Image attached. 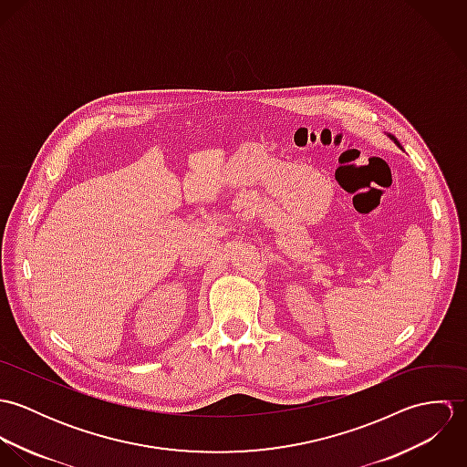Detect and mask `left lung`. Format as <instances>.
Returning <instances> with one entry per match:
<instances>
[{
	"mask_svg": "<svg viewBox=\"0 0 467 467\" xmlns=\"http://www.w3.org/2000/svg\"><path fill=\"white\" fill-rule=\"evenodd\" d=\"M389 138H390V140H394V143H398V145H400V141H398V138H396V136H392V134H389Z\"/></svg>",
	"mask_w": 467,
	"mask_h": 467,
	"instance_id": "8db88e82",
	"label": "left lung"
}]
</instances>
